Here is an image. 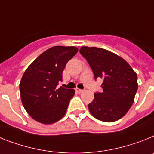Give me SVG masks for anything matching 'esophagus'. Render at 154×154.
Here are the masks:
<instances>
[{"label": "esophagus", "instance_id": "1", "mask_svg": "<svg viewBox=\"0 0 154 154\" xmlns=\"http://www.w3.org/2000/svg\"><path fill=\"white\" fill-rule=\"evenodd\" d=\"M75 90H76V91H77V93H82L84 91V90H81V89H79V88H76L75 89Z\"/></svg>", "mask_w": 154, "mask_h": 154}]
</instances>
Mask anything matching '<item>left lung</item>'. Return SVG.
I'll return each instance as SVG.
<instances>
[{"label": "left lung", "mask_w": 154, "mask_h": 154, "mask_svg": "<svg viewBox=\"0 0 154 154\" xmlns=\"http://www.w3.org/2000/svg\"><path fill=\"white\" fill-rule=\"evenodd\" d=\"M80 53L88 63L96 80H103L102 92H95L88 109L93 117L113 122L127 113L138 89L137 74L125 59L96 47H81Z\"/></svg>", "instance_id": "left-lung-1"}]
</instances>
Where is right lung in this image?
Here are the masks:
<instances>
[{"instance_id": "1", "label": "right lung", "mask_w": 154, "mask_h": 154, "mask_svg": "<svg viewBox=\"0 0 154 154\" xmlns=\"http://www.w3.org/2000/svg\"><path fill=\"white\" fill-rule=\"evenodd\" d=\"M77 51L73 46H55L44 51L25 71L19 84L22 103L35 121L52 124L65 115L75 91L57 86L67 62Z\"/></svg>"}]
</instances>
